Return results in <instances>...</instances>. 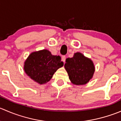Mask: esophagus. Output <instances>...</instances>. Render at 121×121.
<instances>
[{"label": "esophagus", "mask_w": 121, "mask_h": 121, "mask_svg": "<svg viewBox=\"0 0 121 121\" xmlns=\"http://www.w3.org/2000/svg\"><path fill=\"white\" fill-rule=\"evenodd\" d=\"M61 60L63 61L64 62V63H65V56H62V57H61Z\"/></svg>", "instance_id": "esophagus-1"}]
</instances>
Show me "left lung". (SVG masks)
<instances>
[{"instance_id":"1","label":"left lung","mask_w":121,"mask_h":121,"mask_svg":"<svg viewBox=\"0 0 121 121\" xmlns=\"http://www.w3.org/2000/svg\"><path fill=\"white\" fill-rule=\"evenodd\" d=\"M64 68L69 79L74 85H85L92 79L95 72L93 61L80 52L65 60Z\"/></svg>"}]
</instances>
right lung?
<instances>
[{
	"label": "right lung",
	"mask_w": 121,
	"mask_h": 121,
	"mask_svg": "<svg viewBox=\"0 0 121 121\" xmlns=\"http://www.w3.org/2000/svg\"><path fill=\"white\" fill-rule=\"evenodd\" d=\"M64 65L59 56L52 55L48 50L32 52L24 63L26 74L39 84L47 83L56 71Z\"/></svg>",
	"instance_id": "add662e5"
}]
</instances>
